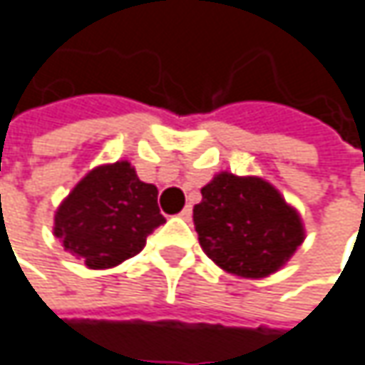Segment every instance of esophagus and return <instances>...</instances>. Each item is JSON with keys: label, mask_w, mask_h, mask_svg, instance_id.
<instances>
[{"label": "esophagus", "mask_w": 365, "mask_h": 365, "mask_svg": "<svg viewBox=\"0 0 365 365\" xmlns=\"http://www.w3.org/2000/svg\"><path fill=\"white\" fill-rule=\"evenodd\" d=\"M180 217H182V220H185V222L192 217V207H190V205H187V207H183L182 211H180Z\"/></svg>", "instance_id": "1"}]
</instances>
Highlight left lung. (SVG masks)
I'll list each match as a JSON object with an SVG mask.
<instances>
[{
	"label": "left lung",
	"instance_id": "1",
	"mask_svg": "<svg viewBox=\"0 0 365 365\" xmlns=\"http://www.w3.org/2000/svg\"><path fill=\"white\" fill-rule=\"evenodd\" d=\"M194 205L198 243L224 270L259 279L279 270L304 241L296 209L259 178L220 173Z\"/></svg>",
	"mask_w": 365,
	"mask_h": 365
}]
</instances>
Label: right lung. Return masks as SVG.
<instances>
[{"instance_id": "add662e5", "label": "right lung", "mask_w": 365, "mask_h": 365, "mask_svg": "<svg viewBox=\"0 0 365 365\" xmlns=\"http://www.w3.org/2000/svg\"><path fill=\"white\" fill-rule=\"evenodd\" d=\"M165 224L158 190L122 160L93 169L54 215V237L88 268H111L137 255Z\"/></svg>"}]
</instances>
